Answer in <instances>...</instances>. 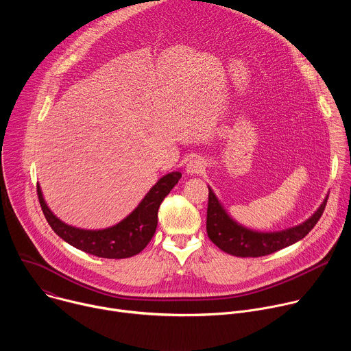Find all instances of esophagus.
<instances>
[{"mask_svg": "<svg viewBox=\"0 0 351 351\" xmlns=\"http://www.w3.org/2000/svg\"><path fill=\"white\" fill-rule=\"evenodd\" d=\"M204 169H206V167H204L203 160L197 158V157L191 158L186 165V172L189 175H198V173H202Z\"/></svg>", "mask_w": 351, "mask_h": 351, "instance_id": "1", "label": "esophagus"}]
</instances>
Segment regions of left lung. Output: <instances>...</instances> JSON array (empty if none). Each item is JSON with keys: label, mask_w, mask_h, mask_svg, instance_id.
<instances>
[{"label": "left lung", "mask_w": 351, "mask_h": 351, "mask_svg": "<svg viewBox=\"0 0 351 351\" xmlns=\"http://www.w3.org/2000/svg\"><path fill=\"white\" fill-rule=\"evenodd\" d=\"M207 233L211 241L222 252L234 257H261L272 254L306 237L319 221L328 195L317 211L304 222L276 232H258L234 221L225 210L214 190L208 186Z\"/></svg>", "instance_id": "left-lung-1"}]
</instances>
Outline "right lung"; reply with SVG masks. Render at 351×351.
<instances>
[{
	"instance_id": "right-lung-1",
	"label": "right lung",
	"mask_w": 351,
	"mask_h": 351,
	"mask_svg": "<svg viewBox=\"0 0 351 351\" xmlns=\"http://www.w3.org/2000/svg\"><path fill=\"white\" fill-rule=\"evenodd\" d=\"M180 178V171L160 178L128 217L104 229H83L65 223L47 206L40 184L37 194L47 222L62 240L84 253L119 260L138 254L153 239L158 225V208Z\"/></svg>"
}]
</instances>
